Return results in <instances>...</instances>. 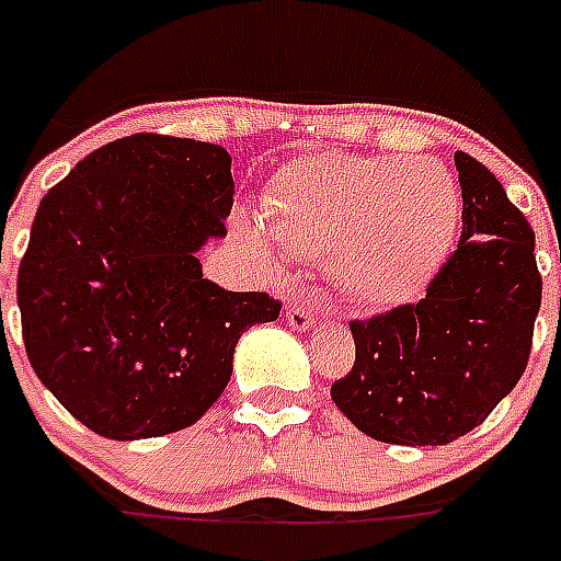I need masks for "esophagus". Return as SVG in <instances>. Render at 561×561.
Here are the masks:
<instances>
[{
    "label": "esophagus",
    "mask_w": 561,
    "mask_h": 561,
    "mask_svg": "<svg viewBox=\"0 0 561 561\" xmlns=\"http://www.w3.org/2000/svg\"><path fill=\"white\" fill-rule=\"evenodd\" d=\"M286 321H289V327H295V330H307V327H312L316 316H312V309H309L307 304L293 301L286 307Z\"/></svg>",
    "instance_id": "obj_1"
}]
</instances>
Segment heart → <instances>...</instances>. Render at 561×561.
<instances>
[{
    "instance_id": "obj_1",
    "label": "heart",
    "mask_w": 561,
    "mask_h": 561,
    "mask_svg": "<svg viewBox=\"0 0 561 561\" xmlns=\"http://www.w3.org/2000/svg\"><path fill=\"white\" fill-rule=\"evenodd\" d=\"M460 217L455 179L432 156H309L286 164L249 219L260 245L333 260L362 304L402 301L432 275Z\"/></svg>"
}]
</instances>
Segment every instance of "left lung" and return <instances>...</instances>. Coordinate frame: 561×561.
I'll return each instance as SVG.
<instances>
[{
    "instance_id": "obj_1",
    "label": "left lung",
    "mask_w": 561,
    "mask_h": 561,
    "mask_svg": "<svg viewBox=\"0 0 561 561\" xmlns=\"http://www.w3.org/2000/svg\"><path fill=\"white\" fill-rule=\"evenodd\" d=\"M463 231L416 304L351 321L356 362L330 393L358 432L446 446L522 379L541 307L536 234L481 161L455 153Z\"/></svg>"
}]
</instances>
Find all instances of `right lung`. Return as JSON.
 Returning a JSON list of instances; mask_svg holds the SVG:
<instances>
[{"label":"right lung","instance_id":"1","mask_svg":"<svg viewBox=\"0 0 561 561\" xmlns=\"http://www.w3.org/2000/svg\"><path fill=\"white\" fill-rule=\"evenodd\" d=\"M231 205V156L159 133L98 147L43 196L16 275L22 342L101 437L194 425L226 391L240 335L280 316L272 295L203 277L196 252L228 234Z\"/></svg>","mask_w":561,"mask_h":561}]
</instances>
